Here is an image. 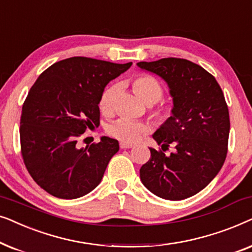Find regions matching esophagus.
Here are the masks:
<instances>
[{
    "label": "esophagus",
    "instance_id": "esophagus-1",
    "mask_svg": "<svg viewBox=\"0 0 252 252\" xmlns=\"http://www.w3.org/2000/svg\"><path fill=\"white\" fill-rule=\"evenodd\" d=\"M120 148H122V149H130V148H133L134 146L133 144H129V143H124V142H120Z\"/></svg>",
    "mask_w": 252,
    "mask_h": 252
}]
</instances>
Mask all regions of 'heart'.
Here are the masks:
<instances>
[{
	"label": "heart",
	"mask_w": 252,
	"mask_h": 252,
	"mask_svg": "<svg viewBox=\"0 0 252 252\" xmlns=\"http://www.w3.org/2000/svg\"><path fill=\"white\" fill-rule=\"evenodd\" d=\"M133 88L136 94L140 96V98L148 105H153L155 103L159 102L160 98L163 97V88L160 84L150 75L142 74L136 77L133 81ZM118 91V86L110 85L102 93L101 98H99V109L104 115H109L112 112ZM155 116L161 118L163 112L160 110H157L155 111ZM147 132V125L129 118H120L108 127V133L110 135L124 143L137 142Z\"/></svg>",
	"instance_id": "heart-1"
}]
</instances>
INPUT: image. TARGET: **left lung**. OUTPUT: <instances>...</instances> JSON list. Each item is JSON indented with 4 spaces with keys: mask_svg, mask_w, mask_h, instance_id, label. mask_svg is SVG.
I'll use <instances>...</instances> for the list:
<instances>
[{
    "mask_svg": "<svg viewBox=\"0 0 252 252\" xmlns=\"http://www.w3.org/2000/svg\"><path fill=\"white\" fill-rule=\"evenodd\" d=\"M136 65L163 79L173 101L171 116L153 134L163 151L149 148L141 181L160 198H188L216 178L226 159L230 124L222 91L213 75L190 61L171 57ZM170 144L175 151L166 157Z\"/></svg>",
    "mask_w": 252,
    "mask_h": 252,
    "instance_id": "obj_1",
    "label": "left lung"
}]
</instances>
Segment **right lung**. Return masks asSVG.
I'll return each instance as SVG.
<instances>
[{
	"label": "right lung",
	"instance_id": "1",
	"mask_svg": "<svg viewBox=\"0 0 252 252\" xmlns=\"http://www.w3.org/2000/svg\"><path fill=\"white\" fill-rule=\"evenodd\" d=\"M130 65L71 57L48 67L32 86L20 116V146L31 177L50 195L74 199L99 185L118 141L102 136L79 148L78 137L99 125L105 86Z\"/></svg>",
	"mask_w": 252,
	"mask_h": 252
}]
</instances>
